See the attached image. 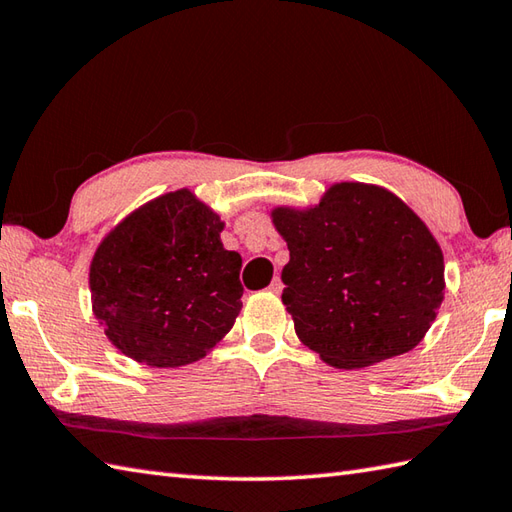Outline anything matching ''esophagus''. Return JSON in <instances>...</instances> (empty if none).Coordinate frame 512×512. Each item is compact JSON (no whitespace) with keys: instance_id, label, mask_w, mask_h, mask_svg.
Wrapping results in <instances>:
<instances>
[{"instance_id":"obj_1","label":"esophagus","mask_w":512,"mask_h":512,"mask_svg":"<svg viewBox=\"0 0 512 512\" xmlns=\"http://www.w3.org/2000/svg\"><path fill=\"white\" fill-rule=\"evenodd\" d=\"M281 288H284V286H281V279L279 277H275L273 281H270V286H268V290L273 292V295H279Z\"/></svg>"}]
</instances>
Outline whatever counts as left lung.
<instances>
[{"label":"left lung","mask_w":512,"mask_h":512,"mask_svg":"<svg viewBox=\"0 0 512 512\" xmlns=\"http://www.w3.org/2000/svg\"><path fill=\"white\" fill-rule=\"evenodd\" d=\"M270 217L290 250L281 301L323 363L361 369L424 339L444 299V257L398 195L336 182L319 204Z\"/></svg>","instance_id":"left-lung-1"}]
</instances>
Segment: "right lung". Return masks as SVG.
Listing matches in <instances>:
<instances>
[{"label": "right lung", "mask_w": 512, "mask_h": 512, "mask_svg": "<svg viewBox=\"0 0 512 512\" xmlns=\"http://www.w3.org/2000/svg\"><path fill=\"white\" fill-rule=\"evenodd\" d=\"M224 222L178 189L118 222L90 264L92 312L116 350L151 367L200 361L242 310V257Z\"/></svg>", "instance_id": "right-lung-1"}]
</instances>
